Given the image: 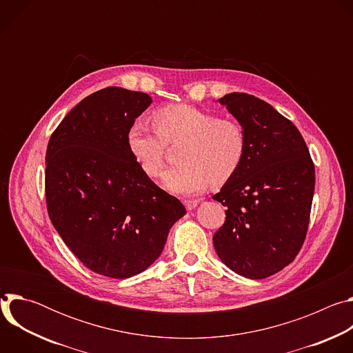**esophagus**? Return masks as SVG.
Instances as JSON below:
<instances>
[{"label": "esophagus", "mask_w": 353, "mask_h": 353, "mask_svg": "<svg viewBox=\"0 0 353 353\" xmlns=\"http://www.w3.org/2000/svg\"><path fill=\"white\" fill-rule=\"evenodd\" d=\"M199 204L198 199H184V205L188 211H192L196 208V205Z\"/></svg>", "instance_id": "obj_1"}]
</instances>
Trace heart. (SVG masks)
Instances as JSON below:
<instances>
[{"mask_svg":"<svg viewBox=\"0 0 353 353\" xmlns=\"http://www.w3.org/2000/svg\"><path fill=\"white\" fill-rule=\"evenodd\" d=\"M155 130L142 121L127 134L131 155L142 172L155 177L165 165L166 145H177L180 165L162 174L163 185L177 194L204 190L210 183L223 185L239 172L247 149L243 127L230 119L190 105L166 106L154 114Z\"/></svg>","mask_w":353,"mask_h":353,"instance_id":"b5f03b06","label":"heart"}]
</instances>
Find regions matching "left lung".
<instances>
[{"instance_id":"1","label":"left lung","mask_w":353,"mask_h":353,"mask_svg":"<svg viewBox=\"0 0 353 353\" xmlns=\"http://www.w3.org/2000/svg\"><path fill=\"white\" fill-rule=\"evenodd\" d=\"M245 132L244 161L214 199L228 207L214 234L221 261L248 278H268L303 245L316 173L296 125L264 100L233 92L219 99Z\"/></svg>"}]
</instances>
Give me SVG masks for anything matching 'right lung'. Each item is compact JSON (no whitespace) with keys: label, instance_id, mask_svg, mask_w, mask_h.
Here are the masks:
<instances>
[{"label":"right lung","instance_id":"obj_1","mask_svg":"<svg viewBox=\"0 0 353 353\" xmlns=\"http://www.w3.org/2000/svg\"><path fill=\"white\" fill-rule=\"evenodd\" d=\"M152 97L119 86L97 90L64 117L46 152L50 221L90 271L124 279L162 254L185 208L131 155L127 134Z\"/></svg>","mask_w":353,"mask_h":353}]
</instances>
